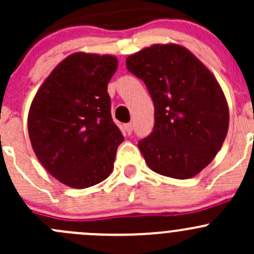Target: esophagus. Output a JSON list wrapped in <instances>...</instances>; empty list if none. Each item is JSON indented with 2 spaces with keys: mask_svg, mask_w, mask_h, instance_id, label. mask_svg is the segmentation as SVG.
Returning a JSON list of instances; mask_svg holds the SVG:
<instances>
[{
  "mask_svg": "<svg viewBox=\"0 0 254 254\" xmlns=\"http://www.w3.org/2000/svg\"><path fill=\"white\" fill-rule=\"evenodd\" d=\"M124 129H125V131L127 132V135H131L132 130H134V125H132L131 123H129V124H125Z\"/></svg>",
  "mask_w": 254,
  "mask_h": 254,
  "instance_id": "34e87169",
  "label": "esophagus"
}]
</instances>
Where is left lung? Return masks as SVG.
Segmentation results:
<instances>
[{
	"mask_svg": "<svg viewBox=\"0 0 254 254\" xmlns=\"http://www.w3.org/2000/svg\"><path fill=\"white\" fill-rule=\"evenodd\" d=\"M155 107V125L137 143L148 167L177 179L191 178L221 148L229 108L212 73L186 48L152 45L127 59Z\"/></svg>",
	"mask_w": 254,
	"mask_h": 254,
	"instance_id": "left-lung-1",
	"label": "left lung"
}]
</instances>
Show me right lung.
Instances as JSON below:
<instances>
[{
    "label": "right lung",
    "instance_id": "obj_1",
    "mask_svg": "<svg viewBox=\"0 0 254 254\" xmlns=\"http://www.w3.org/2000/svg\"><path fill=\"white\" fill-rule=\"evenodd\" d=\"M114 56L76 53L59 64L35 94L28 115L33 150L45 170L77 189L104 181L124 141L113 122L108 82Z\"/></svg>",
    "mask_w": 254,
    "mask_h": 254
}]
</instances>
